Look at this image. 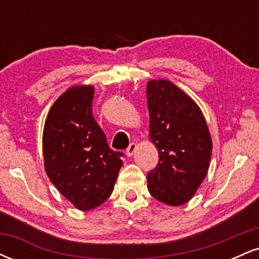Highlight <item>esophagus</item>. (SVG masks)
Instances as JSON below:
<instances>
[{
  "label": "esophagus",
  "instance_id": "34e87169",
  "mask_svg": "<svg viewBox=\"0 0 259 259\" xmlns=\"http://www.w3.org/2000/svg\"><path fill=\"white\" fill-rule=\"evenodd\" d=\"M136 148H138V145L135 144V142H132V144L129 145V147L126 148V154L129 157H132L133 154H134V152H135L136 151Z\"/></svg>",
  "mask_w": 259,
  "mask_h": 259
}]
</instances>
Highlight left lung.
Here are the masks:
<instances>
[{"mask_svg":"<svg viewBox=\"0 0 259 259\" xmlns=\"http://www.w3.org/2000/svg\"><path fill=\"white\" fill-rule=\"evenodd\" d=\"M150 139L158 150L157 167L147 174L156 200L181 206L191 200L206 178L212 139L200 107L169 80L146 86Z\"/></svg>","mask_w":259,"mask_h":259,"instance_id":"left-lung-1","label":"left lung"}]
</instances>
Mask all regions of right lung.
Instances as JSON below:
<instances>
[{"label": "right lung", "mask_w": 259, "mask_h": 259, "mask_svg": "<svg viewBox=\"0 0 259 259\" xmlns=\"http://www.w3.org/2000/svg\"><path fill=\"white\" fill-rule=\"evenodd\" d=\"M94 86L75 85L56 100L42 134L45 170L57 190L80 210L109 197L123 160L109 148L92 115Z\"/></svg>", "instance_id": "1"}]
</instances>
